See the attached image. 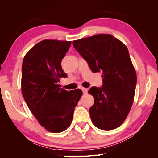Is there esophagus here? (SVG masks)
<instances>
[{
  "instance_id": "1",
  "label": "esophagus",
  "mask_w": 158,
  "mask_h": 158,
  "mask_svg": "<svg viewBox=\"0 0 158 158\" xmlns=\"http://www.w3.org/2000/svg\"><path fill=\"white\" fill-rule=\"evenodd\" d=\"M81 89L82 91H83V93H86L88 92V89H85V88H83V87H81Z\"/></svg>"
}]
</instances>
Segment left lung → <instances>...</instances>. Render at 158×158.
I'll return each mask as SVG.
<instances>
[{"label":"left lung","mask_w":158,"mask_h":158,"mask_svg":"<svg viewBox=\"0 0 158 158\" xmlns=\"http://www.w3.org/2000/svg\"><path fill=\"white\" fill-rule=\"evenodd\" d=\"M73 44L93 73H102V85L89 91L94 98L89 109L92 122L99 129H116L129 114L137 84L127 47L109 34L85 37Z\"/></svg>","instance_id":"left-lung-1"}]
</instances>
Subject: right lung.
Returning <instances> with one entry per match:
<instances>
[{
	"label": "right lung",
	"instance_id": "1",
	"mask_svg": "<svg viewBox=\"0 0 158 158\" xmlns=\"http://www.w3.org/2000/svg\"><path fill=\"white\" fill-rule=\"evenodd\" d=\"M71 42L44 40L24 56L21 90L26 103L42 126L53 133L65 130L73 118L74 107L82 95L81 89H61L60 78L68 75L61 61Z\"/></svg>",
	"mask_w": 158,
	"mask_h": 158
}]
</instances>
